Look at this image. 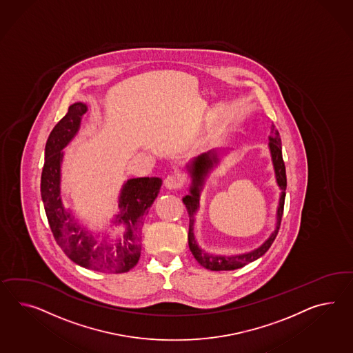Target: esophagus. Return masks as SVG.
<instances>
[{
	"instance_id": "34e87169",
	"label": "esophagus",
	"mask_w": 353,
	"mask_h": 353,
	"mask_svg": "<svg viewBox=\"0 0 353 353\" xmlns=\"http://www.w3.org/2000/svg\"><path fill=\"white\" fill-rule=\"evenodd\" d=\"M181 185H182V179H181L180 174H177V173L168 174V176L164 179V186H165L167 189H180Z\"/></svg>"
}]
</instances>
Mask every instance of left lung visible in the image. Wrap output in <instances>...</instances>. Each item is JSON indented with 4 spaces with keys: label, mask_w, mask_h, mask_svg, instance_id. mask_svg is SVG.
<instances>
[{
    "label": "left lung",
    "mask_w": 353,
    "mask_h": 353,
    "mask_svg": "<svg viewBox=\"0 0 353 353\" xmlns=\"http://www.w3.org/2000/svg\"><path fill=\"white\" fill-rule=\"evenodd\" d=\"M269 149L272 153L273 165H274L275 177L279 188L282 189L281 199H279V207H278V216H276V227L274 232L268 239L259 249L254 250L248 254L242 255H234V256H215L205 252L204 250L200 249L194 237V215L196 213L199 208V192L204 183L208 173L212 170L213 164L216 163V150H209L207 153L196 157L189 165V171L192 177V186L190 188V195H186L182 199L183 204L186 205L188 213L190 216L189 223V248L192 252L194 258L198 260L199 264L210 270H233L239 269L251 261L263 256L267 252L272 243L274 242L275 237L279 231L282 216H283L284 199H285V188H287V177H285V165H284L283 157H282V143L278 130L273 126L272 129V137L269 138Z\"/></svg>",
    "instance_id": "left-lung-1"
}]
</instances>
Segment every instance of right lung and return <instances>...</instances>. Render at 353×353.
Listing matches in <instances>:
<instances>
[{"label": "right lung", "instance_id": "obj_1", "mask_svg": "<svg viewBox=\"0 0 353 353\" xmlns=\"http://www.w3.org/2000/svg\"><path fill=\"white\" fill-rule=\"evenodd\" d=\"M84 103H74L53 128L46 143L44 165L41 177V195L52 233L62 251L80 267L103 273H125L138 264L141 251V228L153 204L162 180L159 177L131 179L123 185L120 196V214L114 223L123 224L126 232L121 239L99 241L74 222L62 205L60 167L62 149L69 144L80 128Z\"/></svg>", "mask_w": 353, "mask_h": 353}]
</instances>
